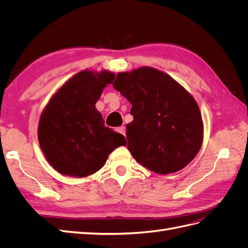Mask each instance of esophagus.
<instances>
[{
	"mask_svg": "<svg viewBox=\"0 0 248 248\" xmlns=\"http://www.w3.org/2000/svg\"><path fill=\"white\" fill-rule=\"evenodd\" d=\"M117 131H118V132H120L121 134H123V136H125V133H126V129H125V127H124V126L118 127V128H117Z\"/></svg>",
	"mask_w": 248,
	"mask_h": 248,
	"instance_id": "1",
	"label": "esophagus"
}]
</instances>
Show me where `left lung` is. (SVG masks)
I'll return each mask as SVG.
<instances>
[{"label": "left lung", "instance_id": "left-lung-1", "mask_svg": "<svg viewBox=\"0 0 248 248\" xmlns=\"http://www.w3.org/2000/svg\"><path fill=\"white\" fill-rule=\"evenodd\" d=\"M132 108L126 126L129 152L142 167L167 175L185 168L202 141V121L192 96L151 67L118 73L112 82Z\"/></svg>", "mask_w": 248, "mask_h": 248}]
</instances>
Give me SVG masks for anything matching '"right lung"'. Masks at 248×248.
Returning <instances> with one entry per match:
<instances>
[{
	"label": "right lung",
	"mask_w": 248,
	"mask_h": 248,
	"mask_svg": "<svg viewBox=\"0 0 248 248\" xmlns=\"http://www.w3.org/2000/svg\"><path fill=\"white\" fill-rule=\"evenodd\" d=\"M115 79L108 71H80L49 100L40 117L38 140L51 167L63 175L87 177L99 170L126 140L104 125L95 103Z\"/></svg>",
	"instance_id": "right-lung-1"
}]
</instances>
